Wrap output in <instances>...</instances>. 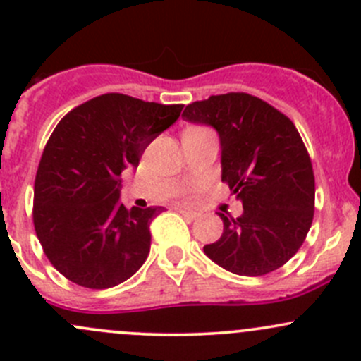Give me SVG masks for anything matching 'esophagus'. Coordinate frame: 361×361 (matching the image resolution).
<instances>
[{
    "label": "esophagus",
    "mask_w": 361,
    "mask_h": 361,
    "mask_svg": "<svg viewBox=\"0 0 361 361\" xmlns=\"http://www.w3.org/2000/svg\"><path fill=\"white\" fill-rule=\"evenodd\" d=\"M178 211H180V213L183 214L185 218H188V220H195V218L199 216L197 213H194V211H188V209H185V207H178Z\"/></svg>",
    "instance_id": "obj_1"
}]
</instances>
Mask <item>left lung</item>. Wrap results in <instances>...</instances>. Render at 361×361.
Returning a JSON list of instances; mask_svg holds the SVG:
<instances>
[{"instance_id":"left-lung-1","label":"left lung","mask_w":361,"mask_h":361,"mask_svg":"<svg viewBox=\"0 0 361 361\" xmlns=\"http://www.w3.org/2000/svg\"><path fill=\"white\" fill-rule=\"evenodd\" d=\"M220 137L221 181L243 202L238 218L220 214L224 234L204 253L225 271L264 276L304 243L314 214V174L292 120L245 92L211 96L183 111Z\"/></svg>"}]
</instances>
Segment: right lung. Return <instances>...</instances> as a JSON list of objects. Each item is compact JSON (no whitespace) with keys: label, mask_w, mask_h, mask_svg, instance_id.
I'll use <instances>...</instances> for the list:
<instances>
[{"label":"right lung","mask_w":361,"mask_h":361,"mask_svg":"<svg viewBox=\"0 0 361 361\" xmlns=\"http://www.w3.org/2000/svg\"><path fill=\"white\" fill-rule=\"evenodd\" d=\"M183 104L103 94L71 110L43 150L32 221L50 264L69 281L104 290L129 279L150 253L162 207L120 202V176L169 129Z\"/></svg>","instance_id":"obj_1"}]
</instances>
